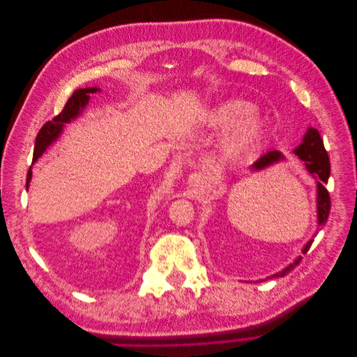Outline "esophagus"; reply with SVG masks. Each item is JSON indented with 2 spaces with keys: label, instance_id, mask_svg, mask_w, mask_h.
Returning <instances> with one entry per match:
<instances>
[{
  "label": "esophagus",
  "instance_id": "esophagus-1",
  "mask_svg": "<svg viewBox=\"0 0 357 357\" xmlns=\"http://www.w3.org/2000/svg\"><path fill=\"white\" fill-rule=\"evenodd\" d=\"M188 185L193 193L207 192L211 186V174L208 171H195L189 176Z\"/></svg>",
  "mask_w": 357,
  "mask_h": 357
}]
</instances>
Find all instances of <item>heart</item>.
Wrapping results in <instances>:
<instances>
[{
  "label": "heart",
  "instance_id": "heart-1",
  "mask_svg": "<svg viewBox=\"0 0 357 357\" xmlns=\"http://www.w3.org/2000/svg\"><path fill=\"white\" fill-rule=\"evenodd\" d=\"M255 110L256 109L252 102L240 98H231L215 105L208 113L205 122L210 128L226 129L242 123L223 143L220 150L223 159L240 158L253 150L259 143L264 134V122L257 116L251 117L255 114ZM248 116L251 119H248Z\"/></svg>",
  "mask_w": 357,
  "mask_h": 357
}]
</instances>
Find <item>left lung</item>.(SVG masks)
<instances>
[{
	"mask_svg": "<svg viewBox=\"0 0 357 357\" xmlns=\"http://www.w3.org/2000/svg\"><path fill=\"white\" fill-rule=\"evenodd\" d=\"M295 155L305 162V167H307L310 174L319 180L317 181V219H319V226H323L326 223L329 211H331V197H329L328 189L325 188V185L328 183V178H329V174H331V164H329L328 152H326L325 146H323V139H321L317 129H314V128L308 129L304 139H302V144L295 149ZM280 159H283V155L280 153L278 150H271V152H268L264 156L259 158L255 162L253 168L264 169L269 165L275 164V162H278ZM311 244H312V240H310L307 243L302 253L305 255L310 250ZM301 261H302V256H299L294 264H290L287 268H284L283 271H280L269 278L284 277Z\"/></svg>",
	"mask_w": 357,
	"mask_h": 357,
	"instance_id": "left-lung-1",
	"label": "left lung"
}]
</instances>
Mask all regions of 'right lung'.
<instances>
[{
	"instance_id": "obj_1",
	"label": "right lung",
	"mask_w": 357,
	"mask_h": 357,
	"mask_svg": "<svg viewBox=\"0 0 357 357\" xmlns=\"http://www.w3.org/2000/svg\"><path fill=\"white\" fill-rule=\"evenodd\" d=\"M98 91L100 89H96V88L77 89L70 96L67 104L63 105L62 112L58 116L53 117L52 121L46 122L41 126V129L37 134V138H36V149H34V158H32V162H36L43 155V152H45V150L59 137V134L62 132L63 125L71 122L73 119H75L83 112L86 104H88V101H89V95L98 92ZM31 176H32V171L29 168L28 176H26V189L29 186Z\"/></svg>"
}]
</instances>
